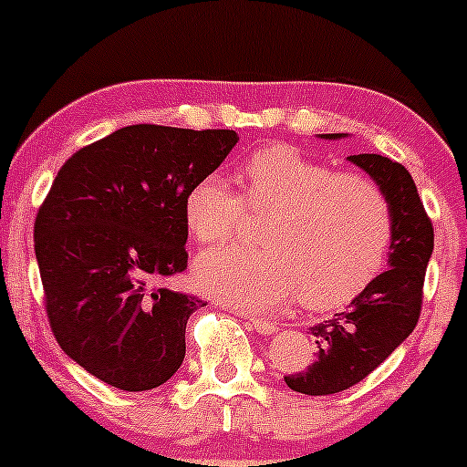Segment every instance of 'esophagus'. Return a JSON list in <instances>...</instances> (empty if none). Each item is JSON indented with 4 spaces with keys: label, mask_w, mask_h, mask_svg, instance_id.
Returning a JSON list of instances; mask_svg holds the SVG:
<instances>
[{
    "label": "esophagus",
    "mask_w": 467,
    "mask_h": 467,
    "mask_svg": "<svg viewBox=\"0 0 467 467\" xmlns=\"http://www.w3.org/2000/svg\"><path fill=\"white\" fill-rule=\"evenodd\" d=\"M250 325L254 327V329L259 331V334H275V331L278 329L276 323H272V320L254 318V316H252V318H250Z\"/></svg>",
    "instance_id": "34e87169"
}]
</instances>
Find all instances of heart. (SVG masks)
<instances>
[{"label": "heart", "mask_w": 467, "mask_h": 467, "mask_svg": "<svg viewBox=\"0 0 467 467\" xmlns=\"http://www.w3.org/2000/svg\"><path fill=\"white\" fill-rule=\"evenodd\" d=\"M241 195L219 175L192 184L184 202L191 234L202 245L241 239L250 217L267 219L265 250L208 252L195 276L213 296L264 312L301 292L309 309L351 303L387 264L393 211L378 182L336 169L296 147H265L237 171Z\"/></svg>", "instance_id": "1"}]
</instances>
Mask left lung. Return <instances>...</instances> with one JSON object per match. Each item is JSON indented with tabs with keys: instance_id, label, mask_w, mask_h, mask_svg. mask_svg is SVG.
<instances>
[{
	"instance_id": "left-lung-1",
	"label": "left lung",
	"mask_w": 467,
	"mask_h": 467,
	"mask_svg": "<svg viewBox=\"0 0 467 467\" xmlns=\"http://www.w3.org/2000/svg\"><path fill=\"white\" fill-rule=\"evenodd\" d=\"M342 133H325L336 140ZM382 186L393 211L389 270L353 298L349 309L312 327L316 360L301 373L285 375L296 393L334 395L362 382L415 329L421 314L423 278L435 245V230L415 182L400 162L378 153L349 155Z\"/></svg>"
}]
</instances>
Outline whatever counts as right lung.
Returning <instances> with one entry per match:
<instances>
[{"instance_id":"add662e5","label":"right lung","mask_w":467,"mask_h":467,"mask_svg":"<svg viewBox=\"0 0 467 467\" xmlns=\"http://www.w3.org/2000/svg\"><path fill=\"white\" fill-rule=\"evenodd\" d=\"M233 130L122 127L78 149L35 219L47 323L61 349L120 390H151L184 362L206 305L164 287L186 270L184 202L237 144Z\"/></svg>"}]
</instances>
